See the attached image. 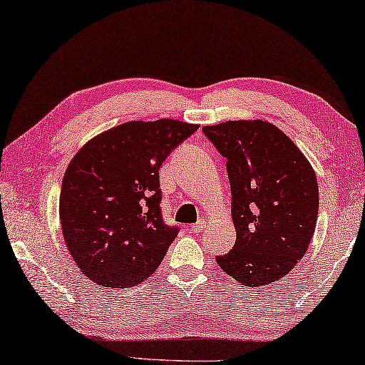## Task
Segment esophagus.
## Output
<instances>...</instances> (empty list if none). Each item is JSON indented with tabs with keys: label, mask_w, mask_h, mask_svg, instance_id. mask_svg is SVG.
Returning a JSON list of instances; mask_svg holds the SVG:
<instances>
[{
	"label": "esophagus",
	"mask_w": 365,
	"mask_h": 365,
	"mask_svg": "<svg viewBox=\"0 0 365 365\" xmlns=\"http://www.w3.org/2000/svg\"><path fill=\"white\" fill-rule=\"evenodd\" d=\"M204 228H205V222L199 220L197 223H194V225L189 230H190V233H200V232H204Z\"/></svg>",
	"instance_id": "obj_1"
}]
</instances>
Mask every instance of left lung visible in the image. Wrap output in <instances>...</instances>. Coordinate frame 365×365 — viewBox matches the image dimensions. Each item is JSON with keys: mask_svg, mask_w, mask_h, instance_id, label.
Segmentation results:
<instances>
[{"mask_svg": "<svg viewBox=\"0 0 365 365\" xmlns=\"http://www.w3.org/2000/svg\"><path fill=\"white\" fill-rule=\"evenodd\" d=\"M227 160L233 250L217 264L240 284L267 285L307 253L318 217L313 168L284 132L264 120H228L202 128Z\"/></svg>", "mask_w": 365, "mask_h": 365, "instance_id": "1", "label": "left lung"}]
</instances>
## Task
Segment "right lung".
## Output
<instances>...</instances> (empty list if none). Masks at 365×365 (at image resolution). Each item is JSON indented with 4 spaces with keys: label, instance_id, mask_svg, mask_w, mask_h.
Here are the masks:
<instances>
[{
    "label": "right lung",
    "instance_id": "obj_1",
    "mask_svg": "<svg viewBox=\"0 0 365 365\" xmlns=\"http://www.w3.org/2000/svg\"><path fill=\"white\" fill-rule=\"evenodd\" d=\"M199 125L160 119L101 133L66 168L61 232L83 274L101 287L143 282L179 233L163 220L160 168Z\"/></svg>",
    "mask_w": 365,
    "mask_h": 365
}]
</instances>
